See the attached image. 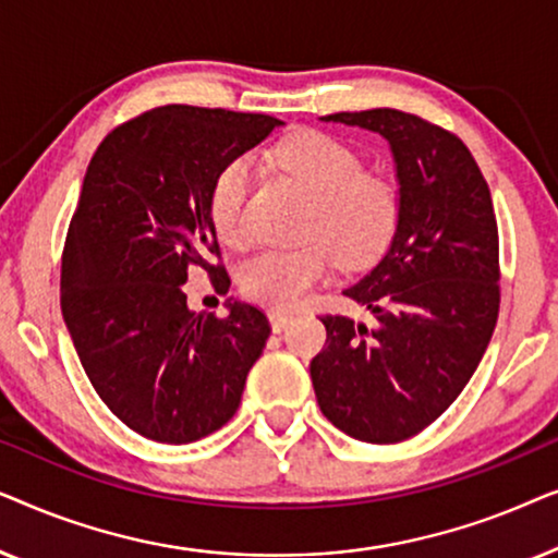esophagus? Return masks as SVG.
<instances>
[{"label":"esophagus","mask_w":558,"mask_h":558,"mask_svg":"<svg viewBox=\"0 0 558 558\" xmlns=\"http://www.w3.org/2000/svg\"><path fill=\"white\" fill-rule=\"evenodd\" d=\"M292 319H294V315H292V312H287V310H271L269 312V323H271V330L274 332L287 330Z\"/></svg>","instance_id":"esophagus-1"}]
</instances>
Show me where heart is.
I'll return each mask as SVG.
<instances>
[{
	"instance_id": "1",
	"label": "heart",
	"mask_w": 558,
	"mask_h": 558,
	"mask_svg": "<svg viewBox=\"0 0 558 558\" xmlns=\"http://www.w3.org/2000/svg\"><path fill=\"white\" fill-rule=\"evenodd\" d=\"M274 159L315 197L307 239L292 248H264L241 264L239 284L251 300L294 307L327 279L336 251L345 266H365L384 254L401 216V195L391 180L365 174L355 149L323 132H300L277 144ZM254 167L235 157L218 172L210 218L218 239L241 248L251 239L248 195Z\"/></svg>"
}]
</instances>
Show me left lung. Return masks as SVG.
Listing matches in <instances>:
<instances>
[{
  "instance_id": "8db88e82",
  "label": "left lung",
  "mask_w": 558,
  "mask_h": 558,
  "mask_svg": "<svg viewBox=\"0 0 558 558\" xmlns=\"http://www.w3.org/2000/svg\"><path fill=\"white\" fill-rule=\"evenodd\" d=\"M323 121L384 136L401 216L386 254L345 296L371 325L325 315L310 376L323 414L348 437L396 445L449 409L483 361L500 310L490 187L460 136L396 109Z\"/></svg>"
}]
</instances>
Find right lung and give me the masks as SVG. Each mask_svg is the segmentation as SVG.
<instances>
[{
    "label": "right lung",
    "instance_id": "add662e5",
    "mask_svg": "<svg viewBox=\"0 0 558 558\" xmlns=\"http://www.w3.org/2000/svg\"><path fill=\"white\" fill-rule=\"evenodd\" d=\"M284 121L170 104L106 134L83 178L60 274V310L101 401L142 437L187 445L235 414L269 340L254 304L193 312V266L231 287L210 193L218 172Z\"/></svg>",
    "mask_w": 558,
    "mask_h": 558
}]
</instances>
